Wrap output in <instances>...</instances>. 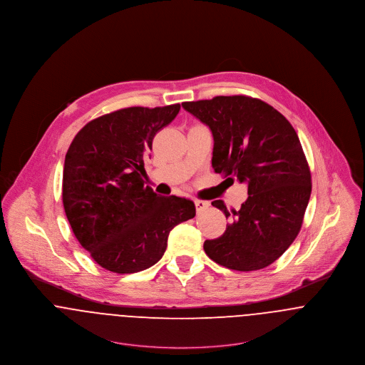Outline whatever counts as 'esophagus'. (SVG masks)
Returning a JSON list of instances; mask_svg holds the SVG:
<instances>
[{"mask_svg":"<svg viewBox=\"0 0 365 365\" xmlns=\"http://www.w3.org/2000/svg\"><path fill=\"white\" fill-rule=\"evenodd\" d=\"M194 205H195L197 212H202V211L208 210L210 202L208 201H202V200H194Z\"/></svg>","mask_w":365,"mask_h":365,"instance_id":"esophagus-1","label":"esophagus"}]
</instances>
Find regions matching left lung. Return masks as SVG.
Returning <instances> with one entry per match:
<instances>
[{"mask_svg": "<svg viewBox=\"0 0 365 365\" xmlns=\"http://www.w3.org/2000/svg\"><path fill=\"white\" fill-rule=\"evenodd\" d=\"M182 106L212 132L214 171L229 185L235 179L248 185V198L238 211L230 214L222 200L212 201L232 222L222 236L204 242L205 254L238 272L267 267L298 236L312 193L295 129L276 108L244 95Z\"/></svg>", "mask_w": 365, "mask_h": 365, "instance_id": "obj_1", "label": "left lung"}]
</instances>
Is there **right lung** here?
<instances>
[{
	"instance_id": "right-lung-1",
	"label": "right lung",
	"mask_w": 365,
	"mask_h": 365,
	"mask_svg": "<svg viewBox=\"0 0 365 365\" xmlns=\"http://www.w3.org/2000/svg\"><path fill=\"white\" fill-rule=\"evenodd\" d=\"M180 105L127 108L89 121L66 153L63 207L78 242L103 269L128 274L155 264L193 201L145 186L143 157Z\"/></svg>"
}]
</instances>
